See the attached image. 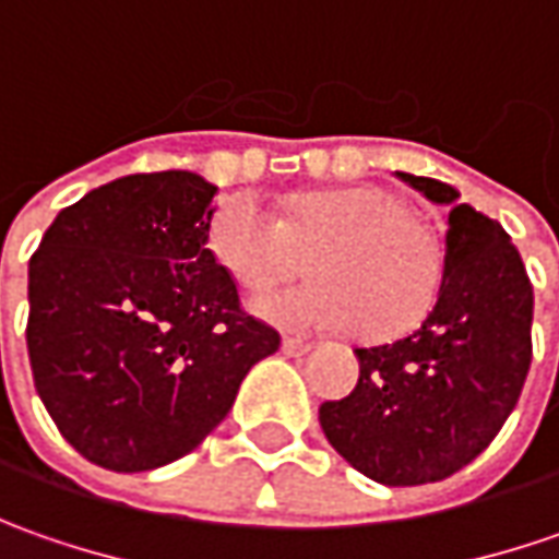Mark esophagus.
<instances>
[{"instance_id": "34e87169", "label": "esophagus", "mask_w": 559, "mask_h": 559, "mask_svg": "<svg viewBox=\"0 0 559 559\" xmlns=\"http://www.w3.org/2000/svg\"><path fill=\"white\" fill-rule=\"evenodd\" d=\"M308 352H311V342L295 338V335H283V355L298 357V355H308Z\"/></svg>"}]
</instances>
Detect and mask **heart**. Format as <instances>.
<instances>
[{
	"label": "heart",
	"mask_w": 559,
	"mask_h": 559,
	"mask_svg": "<svg viewBox=\"0 0 559 559\" xmlns=\"http://www.w3.org/2000/svg\"><path fill=\"white\" fill-rule=\"evenodd\" d=\"M207 248L246 289L289 280L311 251L313 283L264 292L251 308L286 330L352 326L360 342L414 333L444 280L439 233L376 183L295 192L283 221L258 195H233L211 214Z\"/></svg>",
	"instance_id": "heart-1"
}]
</instances>
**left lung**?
I'll use <instances>...</instances> for the list:
<instances>
[{
	"instance_id": "left-lung-1",
	"label": "left lung",
	"mask_w": 559,
	"mask_h": 559,
	"mask_svg": "<svg viewBox=\"0 0 559 559\" xmlns=\"http://www.w3.org/2000/svg\"><path fill=\"white\" fill-rule=\"evenodd\" d=\"M448 204L436 308L404 338L355 348L352 395L320 404L335 451L382 485H426L476 461L516 407L532 364V283L504 226L454 186L397 174Z\"/></svg>"
}]
</instances>
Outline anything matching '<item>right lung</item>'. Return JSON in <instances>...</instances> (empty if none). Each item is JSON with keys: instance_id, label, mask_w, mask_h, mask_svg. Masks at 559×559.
<instances>
[{"instance_id": "add662e5", "label": "right lung", "mask_w": 559, "mask_h": 559, "mask_svg": "<svg viewBox=\"0 0 559 559\" xmlns=\"http://www.w3.org/2000/svg\"><path fill=\"white\" fill-rule=\"evenodd\" d=\"M214 195L192 170L120 177L58 211L31 258L33 385L105 469L180 461L280 348L207 248Z\"/></svg>"}]
</instances>
